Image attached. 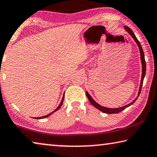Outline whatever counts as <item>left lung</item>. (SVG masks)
<instances>
[{
	"mask_svg": "<svg viewBox=\"0 0 157 157\" xmlns=\"http://www.w3.org/2000/svg\"><path fill=\"white\" fill-rule=\"evenodd\" d=\"M124 28L127 31L130 35L133 38V39L135 40V42L136 43L137 45H138L139 48V50H140V55H141V64H142V76H141V85H140V87H139V93H138V96H137V97L134 99L133 101H132L130 103H129L128 105H126L125 106H123V107H121V108H105V107H103L100 105L99 104H98L96 101L93 99L92 98L91 96L89 94V93L86 92V96L88 98V100L90 102V103L92 104L93 106H94L95 108H97V109H99L100 111L104 112V113H106V114H117V113H119V112H122L123 109H125L126 108H128V107L130 106L131 105H132V104L135 102L136 101L137 98L139 97V96L140 94V93H141V87L143 86V82H144V77L145 75V71H146V63H145V56H144V50H143V48L141 45V43H140L139 41L137 39L135 34H134V32L132 31V29L130 28H129L127 26H124Z\"/></svg>",
	"mask_w": 157,
	"mask_h": 157,
	"instance_id": "left-lung-1",
	"label": "left lung"
}]
</instances>
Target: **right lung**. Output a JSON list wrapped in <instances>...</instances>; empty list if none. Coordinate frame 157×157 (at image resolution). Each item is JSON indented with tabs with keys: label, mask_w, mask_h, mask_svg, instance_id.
<instances>
[{
	"label": "right lung",
	"mask_w": 157,
	"mask_h": 157,
	"mask_svg": "<svg viewBox=\"0 0 157 157\" xmlns=\"http://www.w3.org/2000/svg\"><path fill=\"white\" fill-rule=\"evenodd\" d=\"M63 100H64V95H63V98H62V100H61V102H60V103L59 104V105L57 107V108L55 109L54 111H53L52 112V113H50V114H48V115H46V116H43V117H36V118H35V119H44V118H47V117H48L49 116H50L51 114H52L54 113V112H56V111H57L58 109H59L60 107H61V105H63Z\"/></svg>",
	"instance_id": "1"
}]
</instances>
